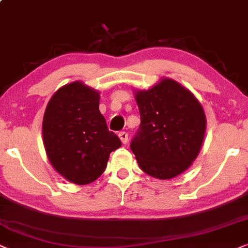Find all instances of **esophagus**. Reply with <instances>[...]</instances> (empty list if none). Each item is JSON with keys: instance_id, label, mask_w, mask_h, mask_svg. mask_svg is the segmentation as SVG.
<instances>
[{"instance_id": "34e87169", "label": "esophagus", "mask_w": 248, "mask_h": 248, "mask_svg": "<svg viewBox=\"0 0 248 248\" xmlns=\"http://www.w3.org/2000/svg\"><path fill=\"white\" fill-rule=\"evenodd\" d=\"M119 137H120L122 144L128 143V134L126 131H120V133H119Z\"/></svg>"}]
</instances>
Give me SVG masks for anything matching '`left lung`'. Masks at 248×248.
Here are the masks:
<instances>
[{
  "label": "left lung",
  "mask_w": 248,
  "mask_h": 248,
  "mask_svg": "<svg viewBox=\"0 0 248 248\" xmlns=\"http://www.w3.org/2000/svg\"><path fill=\"white\" fill-rule=\"evenodd\" d=\"M140 124L130 143L140 169L157 179L183 173L202 146L206 119L202 105L172 79L136 92Z\"/></svg>",
  "instance_id": "1"
}]
</instances>
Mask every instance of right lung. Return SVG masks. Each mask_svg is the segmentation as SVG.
Returning a JSON list of instances; mask_svg holds the SVG:
<instances>
[{
  "instance_id": "1",
  "label": "right lung",
  "mask_w": 248,
  "mask_h": 248,
  "mask_svg": "<svg viewBox=\"0 0 248 248\" xmlns=\"http://www.w3.org/2000/svg\"><path fill=\"white\" fill-rule=\"evenodd\" d=\"M100 94L75 81L53 95L43 119V140L49 162L77 185L96 180L121 140L101 114Z\"/></svg>"
}]
</instances>
